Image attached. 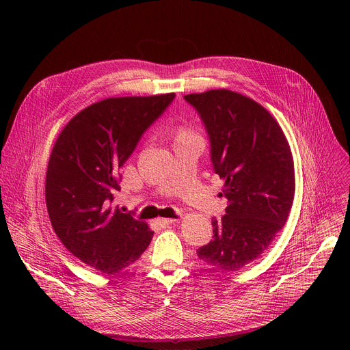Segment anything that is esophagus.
<instances>
[{"label":"esophagus","instance_id":"obj_1","mask_svg":"<svg viewBox=\"0 0 350 350\" xmlns=\"http://www.w3.org/2000/svg\"><path fill=\"white\" fill-rule=\"evenodd\" d=\"M178 219H158V223L161 226H169V224H173L176 223Z\"/></svg>","mask_w":350,"mask_h":350}]
</instances>
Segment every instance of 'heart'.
Wrapping results in <instances>:
<instances>
[{"label": "heart", "instance_id": "1", "mask_svg": "<svg viewBox=\"0 0 350 350\" xmlns=\"http://www.w3.org/2000/svg\"><path fill=\"white\" fill-rule=\"evenodd\" d=\"M187 137H193V134L191 133V130H189V129H187V127H181V129L178 130V135H177V138H187Z\"/></svg>", "mask_w": 350, "mask_h": 350}]
</instances>
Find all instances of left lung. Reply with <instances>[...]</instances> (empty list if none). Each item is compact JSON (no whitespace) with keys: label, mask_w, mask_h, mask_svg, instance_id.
<instances>
[{"label":"left lung","mask_w":350,"mask_h":350,"mask_svg":"<svg viewBox=\"0 0 350 350\" xmlns=\"http://www.w3.org/2000/svg\"><path fill=\"white\" fill-rule=\"evenodd\" d=\"M211 142L215 173L228 201L212 220L213 239L196 251L213 269L237 271L259 258L284 227L295 193L293 161L275 119L254 99L230 90L184 95Z\"/></svg>","instance_id":"obj_1"}]
</instances>
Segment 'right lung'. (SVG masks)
Segmentation results:
<instances>
[{"label": "right lung", "instance_id": "add662e5", "mask_svg": "<svg viewBox=\"0 0 350 350\" xmlns=\"http://www.w3.org/2000/svg\"><path fill=\"white\" fill-rule=\"evenodd\" d=\"M176 94L107 98L79 112L49 157L45 202L55 234L83 263L112 274L134 263L154 232L113 201L120 169Z\"/></svg>", "mask_w": 350, "mask_h": 350}]
</instances>
